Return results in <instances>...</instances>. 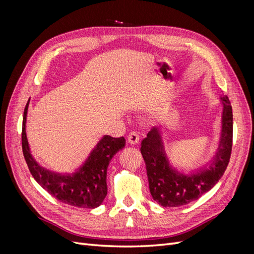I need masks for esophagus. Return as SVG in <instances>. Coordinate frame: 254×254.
I'll list each match as a JSON object with an SVG mask.
<instances>
[{
	"label": "esophagus",
	"mask_w": 254,
	"mask_h": 254,
	"mask_svg": "<svg viewBox=\"0 0 254 254\" xmlns=\"http://www.w3.org/2000/svg\"><path fill=\"white\" fill-rule=\"evenodd\" d=\"M139 140H140V137H139V133H137L136 131H131L130 132L129 134H128V136H127V141H128V143L129 144H136L137 142H139Z\"/></svg>",
	"instance_id": "1"
}]
</instances>
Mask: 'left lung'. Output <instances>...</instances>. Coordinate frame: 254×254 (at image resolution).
Here are the masks:
<instances>
[{
  "label": "left lung",
  "instance_id": "obj_1",
  "mask_svg": "<svg viewBox=\"0 0 254 254\" xmlns=\"http://www.w3.org/2000/svg\"><path fill=\"white\" fill-rule=\"evenodd\" d=\"M224 105L221 135L216 155L209 167L184 175L170 164L160 130L152 128L141 143L149 190L153 200L165 207H176L197 200L209 191L224 175L232 151L233 114L227 95L220 97Z\"/></svg>",
  "mask_w": 254,
  "mask_h": 254
}]
</instances>
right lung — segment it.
<instances>
[{
    "label": "right lung",
    "instance_id": "right-lung-1",
    "mask_svg": "<svg viewBox=\"0 0 254 254\" xmlns=\"http://www.w3.org/2000/svg\"><path fill=\"white\" fill-rule=\"evenodd\" d=\"M28 104L29 101L23 114L22 149L34 179L57 200L68 205L84 209H94L101 205L107 196V168L115 153L125 147L124 136H103L75 173H54L38 164L30 153L25 131Z\"/></svg>",
    "mask_w": 254,
    "mask_h": 254
}]
</instances>
